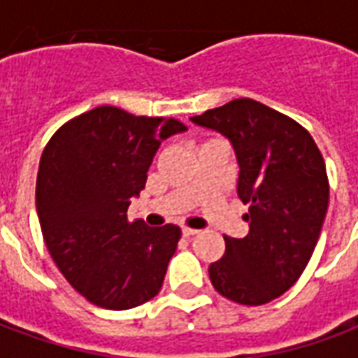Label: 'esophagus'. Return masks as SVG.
I'll return each mask as SVG.
<instances>
[{"instance_id":"obj_1","label":"esophagus","mask_w":358,"mask_h":358,"mask_svg":"<svg viewBox=\"0 0 358 358\" xmlns=\"http://www.w3.org/2000/svg\"><path fill=\"white\" fill-rule=\"evenodd\" d=\"M182 234L186 236V238H192V236H195V234H199V230H195V228H182Z\"/></svg>"}]
</instances>
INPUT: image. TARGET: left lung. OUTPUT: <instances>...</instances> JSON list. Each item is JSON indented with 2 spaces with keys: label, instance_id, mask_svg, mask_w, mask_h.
<instances>
[{
  "label": "left lung",
  "instance_id": "8db88e82",
  "mask_svg": "<svg viewBox=\"0 0 358 358\" xmlns=\"http://www.w3.org/2000/svg\"><path fill=\"white\" fill-rule=\"evenodd\" d=\"M189 120L232 141L238 195L249 205V234L224 236L210 282L234 303L264 305L299 280L316 248L330 199L322 153L299 122L249 97Z\"/></svg>",
  "mask_w": 358,
  "mask_h": 358
}]
</instances>
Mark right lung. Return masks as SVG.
<instances>
[{"label":"right lung","instance_id":"obj_1","mask_svg":"<svg viewBox=\"0 0 358 358\" xmlns=\"http://www.w3.org/2000/svg\"><path fill=\"white\" fill-rule=\"evenodd\" d=\"M176 118L136 117L103 105L71 118L43 149L36 209L61 274L97 307L126 310L153 299L182 232L130 222L161 141L186 132Z\"/></svg>","mask_w":358,"mask_h":358}]
</instances>
